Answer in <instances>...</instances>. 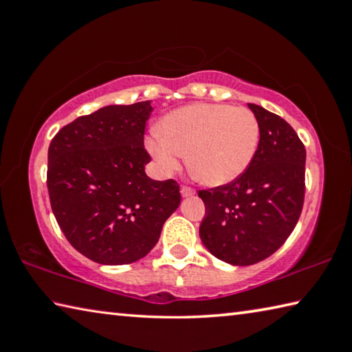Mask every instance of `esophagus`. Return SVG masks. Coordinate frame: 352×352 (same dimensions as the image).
I'll return each mask as SVG.
<instances>
[{
    "mask_svg": "<svg viewBox=\"0 0 352 352\" xmlns=\"http://www.w3.org/2000/svg\"><path fill=\"white\" fill-rule=\"evenodd\" d=\"M180 192H182L183 197H192V195L195 194V190L192 188H189V186H182Z\"/></svg>",
    "mask_w": 352,
    "mask_h": 352,
    "instance_id": "esophagus-1",
    "label": "esophagus"
}]
</instances>
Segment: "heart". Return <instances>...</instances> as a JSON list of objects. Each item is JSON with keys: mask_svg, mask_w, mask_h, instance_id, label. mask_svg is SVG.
<instances>
[{"mask_svg": "<svg viewBox=\"0 0 352 352\" xmlns=\"http://www.w3.org/2000/svg\"><path fill=\"white\" fill-rule=\"evenodd\" d=\"M147 148L164 172H174L188 153L190 175L206 186L239 178L259 144V122L245 107L195 104L166 115Z\"/></svg>", "mask_w": 352, "mask_h": 352, "instance_id": "heart-1", "label": "heart"}]
</instances>
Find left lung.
Masks as SVG:
<instances>
[{
    "label": "left lung",
    "mask_w": 352,
    "mask_h": 352,
    "mask_svg": "<svg viewBox=\"0 0 352 352\" xmlns=\"http://www.w3.org/2000/svg\"><path fill=\"white\" fill-rule=\"evenodd\" d=\"M259 144L248 169L223 186L199 190L206 212L200 239L231 265H252L283 245L305 204L306 148L281 116L248 104Z\"/></svg>",
    "instance_id": "obj_1"
}]
</instances>
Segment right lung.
Listing matches in <instances>:
<instances>
[{
	"label": "right lung",
	"instance_id": "add662e5",
	"mask_svg": "<svg viewBox=\"0 0 352 352\" xmlns=\"http://www.w3.org/2000/svg\"><path fill=\"white\" fill-rule=\"evenodd\" d=\"M151 100L107 105L58 130L47 151L52 212L77 252L98 264H132L157 245L180 205L174 180L146 175Z\"/></svg>",
	"mask_w": 352,
	"mask_h": 352
}]
</instances>
